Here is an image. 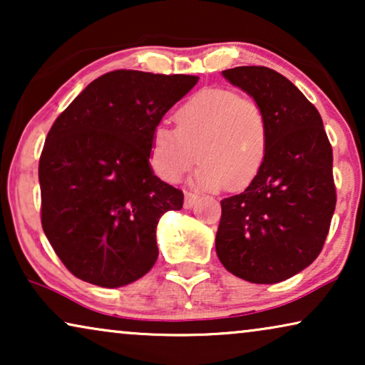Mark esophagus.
<instances>
[{
    "label": "esophagus",
    "mask_w": 365,
    "mask_h": 365,
    "mask_svg": "<svg viewBox=\"0 0 365 365\" xmlns=\"http://www.w3.org/2000/svg\"><path fill=\"white\" fill-rule=\"evenodd\" d=\"M199 199V196L196 192H191V191H186L184 194V207H192L196 201Z\"/></svg>",
    "instance_id": "obj_1"
}]
</instances>
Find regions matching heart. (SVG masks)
<instances>
[{
    "label": "heart",
    "instance_id": "heart-1",
    "mask_svg": "<svg viewBox=\"0 0 365 365\" xmlns=\"http://www.w3.org/2000/svg\"><path fill=\"white\" fill-rule=\"evenodd\" d=\"M174 126L154 128L149 161L164 181L174 182L201 163L194 182L204 189L239 191L261 171L267 153V121L256 99L227 88H204L174 111Z\"/></svg>",
    "mask_w": 365,
    "mask_h": 365
}]
</instances>
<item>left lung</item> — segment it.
Returning a JSON list of instances; mask_svg holds the SVG:
<instances>
[{"label": "left lung", "mask_w": 365, "mask_h": 365, "mask_svg": "<svg viewBox=\"0 0 365 365\" xmlns=\"http://www.w3.org/2000/svg\"><path fill=\"white\" fill-rule=\"evenodd\" d=\"M224 78L261 104L267 153L246 191L221 201L219 261L234 276L276 284L316 261L336 209L332 146L316 106L282 74L237 66Z\"/></svg>", "instance_id": "left-lung-1"}]
</instances>
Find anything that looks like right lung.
<instances>
[{
	"instance_id": "add662e5",
	"label": "right lung",
	"mask_w": 365,
	"mask_h": 365,
	"mask_svg": "<svg viewBox=\"0 0 365 365\" xmlns=\"http://www.w3.org/2000/svg\"><path fill=\"white\" fill-rule=\"evenodd\" d=\"M197 76L118 69L83 89L49 129L39 158L41 224L73 276L121 287L158 259L156 226L184 194L154 176V128Z\"/></svg>"
}]
</instances>
